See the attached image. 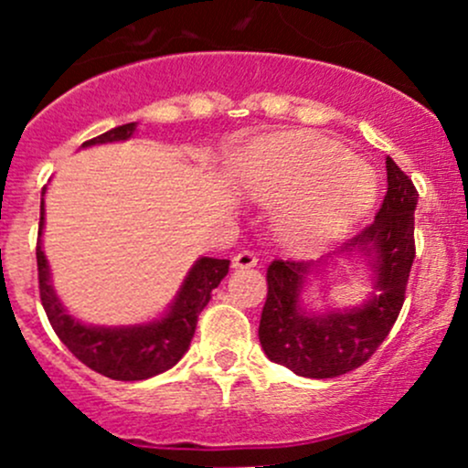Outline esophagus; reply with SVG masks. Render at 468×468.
<instances>
[{
  "mask_svg": "<svg viewBox=\"0 0 468 468\" xmlns=\"http://www.w3.org/2000/svg\"><path fill=\"white\" fill-rule=\"evenodd\" d=\"M255 264H258V258L250 250H239L233 258V269H253Z\"/></svg>",
  "mask_w": 468,
  "mask_h": 468,
  "instance_id": "1",
  "label": "esophagus"
}]
</instances>
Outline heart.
Masks as SVG:
<instances>
[{
    "label": "heart",
    "mask_w": 468,
    "mask_h": 468,
    "mask_svg": "<svg viewBox=\"0 0 468 468\" xmlns=\"http://www.w3.org/2000/svg\"><path fill=\"white\" fill-rule=\"evenodd\" d=\"M244 193L280 207L275 235L292 253H317L346 235L378 197L367 164L328 137L282 135L255 148L239 173Z\"/></svg>",
    "instance_id": "b5f03b06"
}]
</instances>
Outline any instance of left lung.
I'll list each match as a JSON object with an SVG mask.
<instances>
[{
  "mask_svg": "<svg viewBox=\"0 0 468 468\" xmlns=\"http://www.w3.org/2000/svg\"><path fill=\"white\" fill-rule=\"evenodd\" d=\"M413 182L387 157V197L376 222L335 253L315 261H273L266 273L269 295L260 320V344L271 362L295 376L324 379L362 367L387 340L404 304L415 258ZM337 259H356L369 271L372 291L359 305L311 310L303 292L325 279Z\"/></svg>",
  "mask_w": 468,
  "mask_h": 468,
  "instance_id": "1",
  "label": "left lung"
}]
</instances>
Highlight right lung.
<instances>
[{"mask_svg": "<svg viewBox=\"0 0 468 468\" xmlns=\"http://www.w3.org/2000/svg\"><path fill=\"white\" fill-rule=\"evenodd\" d=\"M137 122L122 124L92 137L81 144V148L100 146V144L126 142L135 135ZM39 204V235H37V271H39V295L42 306L48 315L50 326L58 337L66 344L73 356L84 362L92 371L122 382H137L148 379L176 367L184 353L191 346L197 326V315L208 304L213 289L229 273L230 260L197 258L188 269L166 311L153 320L137 322V324H84L64 306L58 291L53 286L48 260L44 255L42 235L46 224V208Z\"/></svg>", "mask_w": 468, "mask_h": 468, "instance_id": "1", "label": "right lung"}]
</instances>
